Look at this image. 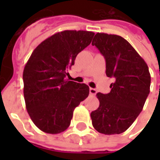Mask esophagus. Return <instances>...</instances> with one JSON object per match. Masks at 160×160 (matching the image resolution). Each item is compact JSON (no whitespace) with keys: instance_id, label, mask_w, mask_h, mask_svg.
Instances as JSON below:
<instances>
[{"instance_id":"1","label":"esophagus","mask_w":160,"mask_h":160,"mask_svg":"<svg viewBox=\"0 0 160 160\" xmlns=\"http://www.w3.org/2000/svg\"><path fill=\"white\" fill-rule=\"evenodd\" d=\"M89 92H90L91 95H95V94L97 93V90L94 89V88H90L89 89Z\"/></svg>"}]
</instances>
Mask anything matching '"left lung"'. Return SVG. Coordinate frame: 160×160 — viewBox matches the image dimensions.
<instances>
[{"mask_svg":"<svg viewBox=\"0 0 160 160\" xmlns=\"http://www.w3.org/2000/svg\"><path fill=\"white\" fill-rule=\"evenodd\" d=\"M92 44L104 56L106 75L115 80L109 93H97L99 106L91 113L92 126L101 134L123 133L141 113L150 92L148 67L120 36L98 32Z\"/></svg>","mask_w":160,"mask_h":160,"instance_id":"8db88e82","label":"left lung"}]
</instances>
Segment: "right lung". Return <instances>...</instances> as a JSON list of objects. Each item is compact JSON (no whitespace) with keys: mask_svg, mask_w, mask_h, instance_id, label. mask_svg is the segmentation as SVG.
Instances as JSON below:
<instances>
[{"mask_svg":"<svg viewBox=\"0 0 160 160\" xmlns=\"http://www.w3.org/2000/svg\"><path fill=\"white\" fill-rule=\"evenodd\" d=\"M94 36L87 31H63L33 50L23 72L24 98L30 118L48 134L68 128L74 109L89 95V87L66 80L67 69Z\"/></svg>","mask_w":160,"mask_h":160,"instance_id":"right-lung-1","label":"right lung"}]
</instances>
